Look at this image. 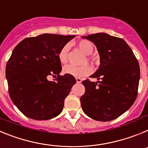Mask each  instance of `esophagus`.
Listing matches in <instances>:
<instances>
[{"mask_svg":"<svg viewBox=\"0 0 148 148\" xmlns=\"http://www.w3.org/2000/svg\"><path fill=\"white\" fill-rule=\"evenodd\" d=\"M75 80H76L77 83H81L82 82V79L80 78H75Z\"/></svg>","mask_w":148,"mask_h":148,"instance_id":"34e87169","label":"esophagus"}]
</instances>
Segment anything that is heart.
Returning <instances> with one entry per match:
<instances>
[{
    "label": "heart",
    "instance_id": "obj_1",
    "mask_svg": "<svg viewBox=\"0 0 148 148\" xmlns=\"http://www.w3.org/2000/svg\"><path fill=\"white\" fill-rule=\"evenodd\" d=\"M78 49L82 51L84 54L89 56L92 53L94 50V45L91 41L88 40H82L77 43ZM69 51V45L66 44L63 47L58 53V59L61 64H66L67 61V55ZM90 60V58H87ZM93 72V69L90 64H84L80 66L66 65L63 68V73L66 75L77 78H82L90 75Z\"/></svg>",
    "mask_w": 148,
    "mask_h": 148
}]
</instances>
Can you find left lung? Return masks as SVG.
I'll return each mask as SVG.
<instances>
[{"label":"left lung","mask_w":148,"mask_h":148,"mask_svg":"<svg viewBox=\"0 0 148 148\" xmlns=\"http://www.w3.org/2000/svg\"><path fill=\"white\" fill-rule=\"evenodd\" d=\"M83 38L96 46L100 66L82 84L85 92L81 97L83 111L96 121H108L119 117L133 105L137 97L140 69L138 60L125 40L106 33L89 35Z\"/></svg>","instance_id":"left-lung-1"}]
</instances>
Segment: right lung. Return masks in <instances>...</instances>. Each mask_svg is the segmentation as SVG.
<instances>
[{"label": "right lung", "instance_id": "obj_1", "mask_svg": "<svg viewBox=\"0 0 148 148\" xmlns=\"http://www.w3.org/2000/svg\"><path fill=\"white\" fill-rule=\"evenodd\" d=\"M75 36L42 34L23 39L13 49L6 66L9 93L28 118L48 120L62 112L64 99L76 81L72 75H60L58 53ZM49 75L57 78L49 81Z\"/></svg>", "mask_w": 148, "mask_h": 148}]
</instances>
